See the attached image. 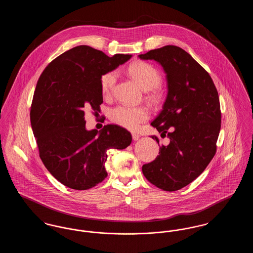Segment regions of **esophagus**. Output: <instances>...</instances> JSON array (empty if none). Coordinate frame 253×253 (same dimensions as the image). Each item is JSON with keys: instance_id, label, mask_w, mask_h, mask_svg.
I'll list each match as a JSON object with an SVG mask.
<instances>
[{"instance_id": "1", "label": "esophagus", "mask_w": 253, "mask_h": 253, "mask_svg": "<svg viewBox=\"0 0 253 253\" xmlns=\"http://www.w3.org/2000/svg\"><path fill=\"white\" fill-rule=\"evenodd\" d=\"M132 137L133 140H138V139H139V137H140V135H139V134H137V133H134V132H132Z\"/></svg>"}]
</instances>
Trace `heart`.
<instances>
[{
	"instance_id": "b5f03b06",
	"label": "heart",
	"mask_w": 253,
	"mask_h": 253,
	"mask_svg": "<svg viewBox=\"0 0 253 253\" xmlns=\"http://www.w3.org/2000/svg\"><path fill=\"white\" fill-rule=\"evenodd\" d=\"M128 73L132 79L147 91L148 97L157 102L160 98L161 75L157 68L145 61H136L129 66ZM118 72L111 70L103 73L100 77V91L105 97L111 96L113 89L117 84ZM151 112L146 106H128L118 105L110 110L109 118L114 123L131 131H136L141 123L150 119Z\"/></svg>"
}]
</instances>
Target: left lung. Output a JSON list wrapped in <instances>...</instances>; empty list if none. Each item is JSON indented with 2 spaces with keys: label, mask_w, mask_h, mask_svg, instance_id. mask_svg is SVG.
Here are the masks:
<instances>
[{
  "label": "left lung",
  "mask_w": 253,
  "mask_h": 253,
  "mask_svg": "<svg viewBox=\"0 0 253 253\" xmlns=\"http://www.w3.org/2000/svg\"><path fill=\"white\" fill-rule=\"evenodd\" d=\"M155 60L166 73L168 95L162 111L151 123L168 145L142 166L145 177L157 188L178 191L203 171L216 153L221 110L216 87L204 68L175 45L150 50L138 56ZM159 145V139L152 135Z\"/></svg>",
  "instance_id": "obj_1"
}]
</instances>
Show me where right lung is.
<instances>
[{
	"label": "right lung",
	"instance_id": "add662e5",
	"mask_svg": "<svg viewBox=\"0 0 253 253\" xmlns=\"http://www.w3.org/2000/svg\"><path fill=\"white\" fill-rule=\"evenodd\" d=\"M132 55L108 57L80 45L52 60L42 73L30 108V121L40 157L64 186L88 190L107 176V150H122L132 135L119 125L100 132L85 129L87 109L99 111L103 102L100 77L130 60Z\"/></svg>",
	"mask_w": 253,
	"mask_h": 253
}]
</instances>
